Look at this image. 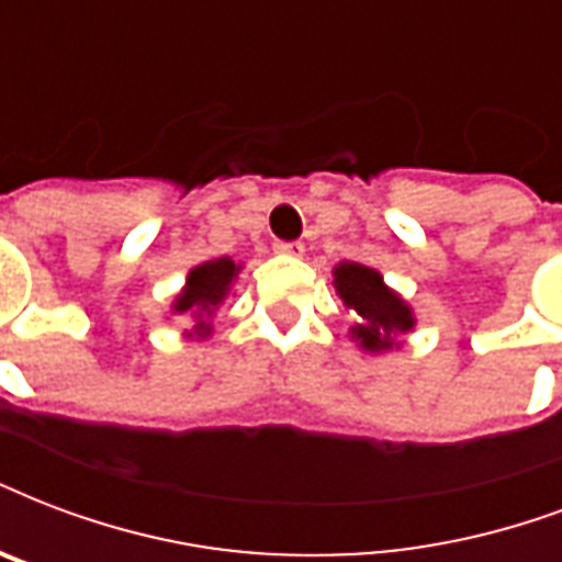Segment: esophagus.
<instances>
[{"instance_id":"1","label":"esophagus","mask_w":562,"mask_h":562,"mask_svg":"<svg viewBox=\"0 0 562 562\" xmlns=\"http://www.w3.org/2000/svg\"><path fill=\"white\" fill-rule=\"evenodd\" d=\"M273 250L280 252V256H303V244H300V241H277V244H273Z\"/></svg>"}]
</instances>
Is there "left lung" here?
<instances>
[{
    "label": "left lung",
    "mask_w": 562,
    "mask_h": 562,
    "mask_svg": "<svg viewBox=\"0 0 562 562\" xmlns=\"http://www.w3.org/2000/svg\"><path fill=\"white\" fill-rule=\"evenodd\" d=\"M338 297L348 310L357 312L359 324L350 327V338L368 353H383L397 348V336L415 327L413 310L404 297L383 282L380 271L359 262H338L333 271Z\"/></svg>",
    "instance_id": "8db88e82"
}]
</instances>
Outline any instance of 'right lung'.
I'll list each match as a JSON object with an SVG mask.
<instances>
[{
    "instance_id": "1",
    "label": "right lung",
    "mask_w": 562,
    "mask_h": 562,
    "mask_svg": "<svg viewBox=\"0 0 562 562\" xmlns=\"http://www.w3.org/2000/svg\"><path fill=\"white\" fill-rule=\"evenodd\" d=\"M238 271H241V265H235L229 256H224V259H212V262L196 265L194 271L188 273L186 289L179 291V297L173 300V312L191 315L196 321V338H205L212 333V324L205 318L214 315V310L224 303ZM194 333H188V336H194Z\"/></svg>"
}]
</instances>
